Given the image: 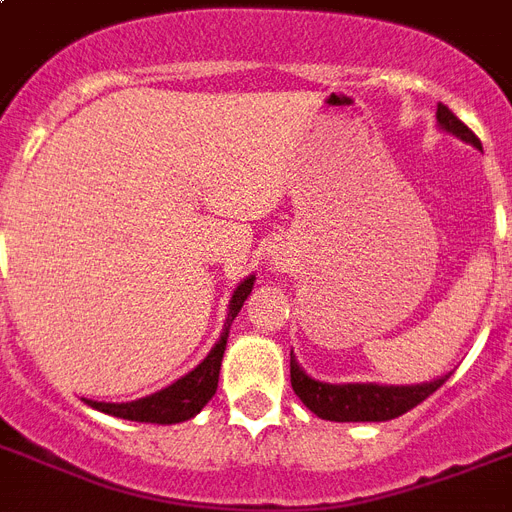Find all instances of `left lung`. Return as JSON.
<instances>
[{
	"mask_svg": "<svg viewBox=\"0 0 512 512\" xmlns=\"http://www.w3.org/2000/svg\"><path fill=\"white\" fill-rule=\"evenodd\" d=\"M436 119L441 130L452 132V135H457V138L470 143V146L481 148V140L476 138V132L468 130V124L460 122L444 103H438ZM289 377H292V388H295L297 398L316 417L332 422L396 420V417L406 414L417 404H422L428 396H433L449 380V374H446V377L422 382V385H377V382L329 385V382H319L308 377L292 353H289Z\"/></svg>",
	"mask_w": 512,
	"mask_h": 512,
	"instance_id": "8db88e82",
	"label": "left lung"
}]
</instances>
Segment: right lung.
Returning <instances> with one entry per match:
<instances>
[{"mask_svg": "<svg viewBox=\"0 0 512 512\" xmlns=\"http://www.w3.org/2000/svg\"><path fill=\"white\" fill-rule=\"evenodd\" d=\"M255 276H249L236 287L228 305V319H225V329L220 340L215 342V348L209 350V356L201 361L193 372L172 382L170 388L159 390L154 396L138 398V401H127V404H106V401H90L84 398L92 409L106 412L111 417H122V420L132 422H154V425H175V422H185L196 417V414L207 406V401L215 396L217 390V377H220V364H223L225 342H228V329L231 321L236 319V313L241 311V305L252 292Z\"/></svg>", "mask_w": 512, "mask_h": 512, "instance_id": "add662e5", "label": "right lung"}]
</instances>
